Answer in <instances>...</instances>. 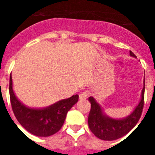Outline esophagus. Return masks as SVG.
<instances>
[{"label": "esophagus", "instance_id": "1", "mask_svg": "<svg viewBox=\"0 0 155 155\" xmlns=\"http://www.w3.org/2000/svg\"><path fill=\"white\" fill-rule=\"evenodd\" d=\"M89 95V92L88 91H84L83 92H81L80 94V100L81 101H84V100H86Z\"/></svg>", "mask_w": 155, "mask_h": 155}]
</instances>
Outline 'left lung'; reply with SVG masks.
<instances>
[{
  "instance_id": "1",
  "label": "left lung",
  "mask_w": 155,
  "mask_h": 155,
  "mask_svg": "<svg viewBox=\"0 0 155 155\" xmlns=\"http://www.w3.org/2000/svg\"><path fill=\"white\" fill-rule=\"evenodd\" d=\"M130 55L136 58V55L130 51ZM144 87L142 88V98L139 104L127 117L123 119H113L104 115L101 106L92 97L88 98L91 103V109L88 115V126L93 134L104 141H113L125 136L137 125L144 106Z\"/></svg>"
}]
</instances>
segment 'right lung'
<instances>
[{
  "instance_id": "1",
  "label": "right lung",
  "mask_w": 155,
  "mask_h": 155,
  "mask_svg": "<svg viewBox=\"0 0 155 155\" xmlns=\"http://www.w3.org/2000/svg\"><path fill=\"white\" fill-rule=\"evenodd\" d=\"M9 96L12 109L17 120L28 132L38 137H48L63 126L68 112L79 100L78 95L56 102L45 108H28L16 97L9 78Z\"/></svg>"
}]
</instances>
